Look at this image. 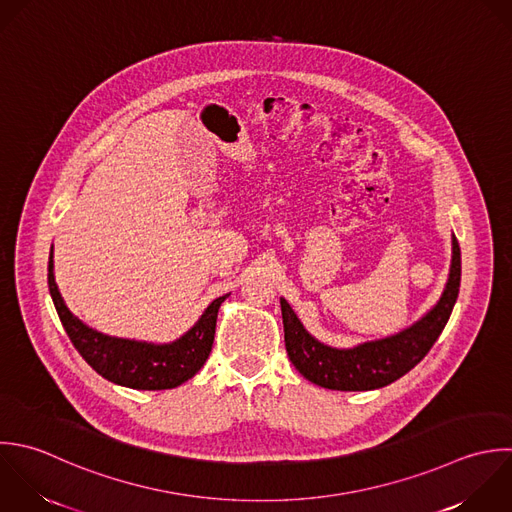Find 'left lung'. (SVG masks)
<instances>
[{
	"label": "left lung",
	"mask_w": 512,
	"mask_h": 512,
	"mask_svg": "<svg viewBox=\"0 0 512 512\" xmlns=\"http://www.w3.org/2000/svg\"><path fill=\"white\" fill-rule=\"evenodd\" d=\"M461 287V247L453 235V259L441 299L411 327L349 349L315 339L281 297L285 347L295 369L311 383L331 391H373L391 385L425 359L443 333Z\"/></svg>",
	"instance_id": "obj_1"
}]
</instances>
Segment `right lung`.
<instances>
[{"label":"right lung","mask_w":512,"mask_h":512,"mask_svg":"<svg viewBox=\"0 0 512 512\" xmlns=\"http://www.w3.org/2000/svg\"><path fill=\"white\" fill-rule=\"evenodd\" d=\"M47 285L59 321L85 363L103 379L139 391L175 389L205 365L215 339L219 307L229 297L223 295L211 301L197 323L179 339L147 343L99 333L67 309L53 275V245L47 263Z\"/></svg>","instance_id":"1"}]
</instances>
